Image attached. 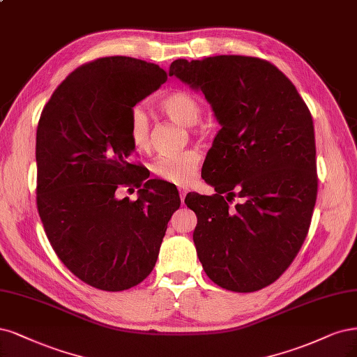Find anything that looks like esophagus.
Masks as SVG:
<instances>
[{
    "label": "esophagus",
    "instance_id": "obj_1",
    "mask_svg": "<svg viewBox=\"0 0 357 357\" xmlns=\"http://www.w3.org/2000/svg\"><path fill=\"white\" fill-rule=\"evenodd\" d=\"M188 189L186 188H178V193H180V199H181V202H184V198H186V195H188Z\"/></svg>",
    "mask_w": 357,
    "mask_h": 357
}]
</instances>
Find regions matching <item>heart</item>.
I'll return each mask as SVG.
<instances>
[{
    "instance_id": "obj_1",
    "label": "heart",
    "mask_w": 357,
    "mask_h": 357,
    "mask_svg": "<svg viewBox=\"0 0 357 357\" xmlns=\"http://www.w3.org/2000/svg\"><path fill=\"white\" fill-rule=\"evenodd\" d=\"M162 112L183 126H193L202 114L199 97L188 90H174L168 93L159 102ZM128 137L137 151H147L151 147V122L142 106L136 105L130 109L128 115ZM201 153L198 149H186L174 153L158 155L152 164V173L164 181L174 184L189 183L198 171Z\"/></svg>"
}]
</instances>
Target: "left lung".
<instances>
[{
	"mask_svg": "<svg viewBox=\"0 0 357 357\" xmlns=\"http://www.w3.org/2000/svg\"><path fill=\"white\" fill-rule=\"evenodd\" d=\"M169 75L199 89L221 124L202 167L217 193L184 199L198 217L199 261L221 288L261 289L291 266L312 223L317 173L310 110L264 59H177ZM235 197L241 201L233 206Z\"/></svg>",
	"mask_w": 357,
	"mask_h": 357,
	"instance_id": "obj_1",
	"label": "left lung"
}]
</instances>
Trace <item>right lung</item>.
I'll return each mask as SVG.
<instances>
[{
    "label": "right lung",
    "instance_id": "right-lung-1",
    "mask_svg": "<svg viewBox=\"0 0 357 357\" xmlns=\"http://www.w3.org/2000/svg\"><path fill=\"white\" fill-rule=\"evenodd\" d=\"M167 70L127 56L87 61L44 106L36 128V208L60 261L102 291L139 285L153 270L178 192L132 162L130 109ZM139 189L137 202L119 188Z\"/></svg>",
    "mask_w": 357,
    "mask_h": 357
}]
</instances>
